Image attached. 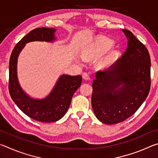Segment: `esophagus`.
Segmentation results:
<instances>
[{
    "label": "esophagus",
    "instance_id": "esophagus-1",
    "mask_svg": "<svg viewBox=\"0 0 158 158\" xmlns=\"http://www.w3.org/2000/svg\"><path fill=\"white\" fill-rule=\"evenodd\" d=\"M82 77H83V78H84V79H85V80H89L90 79L89 73H85H85H83Z\"/></svg>",
    "mask_w": 158,
    "mask_h": 158
}]
</instances>
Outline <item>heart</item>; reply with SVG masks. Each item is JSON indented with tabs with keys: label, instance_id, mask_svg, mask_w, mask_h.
<instances>
[{
	"label": "heart",
	"instance_id": "b5f03b06",
	"mask_svg": "<svg viewBox=\"0 0 158 158\" xmlns=\"http://www.w3.org/2000/svg\"><path fill=\"white\" fill-rule=\"evenodd\" d=\"M113 46V42L109 40H103L99 44L94 45L93 47L85 49L82 52V57L84 59H90V58L98 57L109 50ZM115 60L114 54L108 56L103 59H102L98 63V66L100 68H106L113 64Z\"/></svg>",
	"mask_w": 158,
	"mask_h": 158
}]
</instances>
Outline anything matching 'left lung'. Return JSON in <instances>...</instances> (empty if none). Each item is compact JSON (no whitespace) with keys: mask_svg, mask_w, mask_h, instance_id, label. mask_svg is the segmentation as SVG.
Segmentation results:
<instances>
[{"mask_svg":"<svg viewBox=\"0 0 158 158\" xmlns=\"http://www.w3.org/2000/svg\"><path fill=\"white\" fill-rule=\"evenodd\" d=\"M127 47L121 59L96 73L91 103L99 121L105 124L124 121L135 113L151 89V58L148 49L132 33L122 29Z\"/></svg>","mask_w":158,"mask_h":158,"instance_id":"8db88e82","label":"left lung"}]
</instances>
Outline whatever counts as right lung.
I'll list each match as a JSON object with an SVG mask.
<instances>
[{"mask_svg": "<svg viewBox=\"0 0 158 158\" xmlns=\"http://www.w3.org/2000/svg\"><path fill=\"white\" fill-rule=\"evenodd\" d=\"M56 30L49 28L33 29L16 44L9 63V92L14 102L26 115L37 121L56 122L68 111L74 93L81 84V75L63 74L47 98L33 99L26 94L19 84L17 64L19 54L26 43L33 41L53 42Z\"/></svg>", "mask_w": 158, "mask_h": 158, "instance_id": "add662e5", "label": "right lung"}]
</instances>
